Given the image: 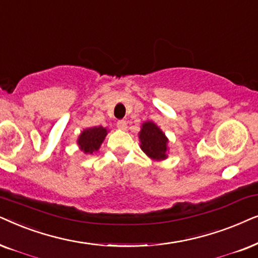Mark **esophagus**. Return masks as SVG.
Segmentation results:
<instances>
[{"instance_id": "esophagus-1", "label": "esophagus", "mask_w": 258, "mask_h": 258, "mask_svg": "<svg viewBox=\"0 0 258 258\" xmlns=\"http://www.w3.org/2000/svg\"><path fill=\"white\" fill-rule=\"evenodd\" d=\"M116 126H118V128H120V130H126V127H127L125 120H119V121L116 122Z\"/></svg>"}]
</instances>
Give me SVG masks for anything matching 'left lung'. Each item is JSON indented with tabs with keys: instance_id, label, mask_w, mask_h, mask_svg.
I'll return each instance as SVG.
<instances>
[{
	"instance_id": "obj_1",
	"label": "left lung",
	"mask_w": 258,
	"mask_h": 258,
	"mask_svg": "<svg viewBox=\"0 0 258 258\" xmlns=\"http://www.w3.org/2000/svg\"><path fill=\"white\" fill-rule=\"evenodd\" d=\"M139 132L140 149L150 159L161 161L167 159L169 153V139L161 131L160 127L152 120L142 123Z\"/></svg>"
}]
</instances>
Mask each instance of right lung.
<instances>
[{
  "label": "right lung",
  "instance_id": "1",
  "mask_svg": "<svg viewBox=\"0 0 258 258\" xmlns=\"http://www.w3.org/2000/svg\"><path fill=\"white\" fill-rule=\"evenodd\" d=\"M107 133L108 130L102 126L85 128L77 140L79 149L86 154H93L98 152Z\"/></svg>",
  "mask_w": 258,
  "mask_h": 258
}]
</instances>
